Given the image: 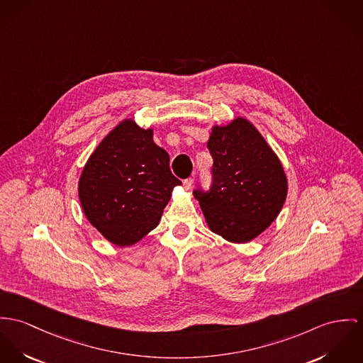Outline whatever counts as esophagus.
I'll use <instances>...</instances> for the list:
<instances>
[{
    "label": "esophagus",
    "mask_w": 363,
    "mask_h": 363,
    "mask_svg": "<svg viewBox=\"0 0 363 363\" xmlns=\"http://www.w3.org/2000/svg\"><path fill=\"white\" fill-rule=\"evenodd\" d=\"M192 185H194V178H188V179L184 181V188H185L186 191H189V189L192 188Z\"/></svg>",
    "instance_id": "obj_1"
}]
</instances>
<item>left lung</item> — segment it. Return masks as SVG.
Wrapping results in <instances>:
<instances>
[{
    "mask_svg": "<svg viewBox=\"0 0 363 363\" xmlns=\"http://www.w3.org/2000/svg\"><path fill=\"white\" fill-rule=\"evenodd\" d=\"M213 186L195 191L208 229L230 243H249L277 220L289 184L278 155L254 124L235 117L213 125Z\"/></svg>",
    "mask_w": 363,
    "mask_h": 363,
    "instance_id": "1",
    "label": "left lung"
}]
</instances>
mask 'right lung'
I'll return each mask as SVG.
<instances>
[{"label": "right lung", "mask_w": 363, "mask_h": 363, "mask_svg": "<svg viewBox=\"0 0 363 363\" xmlns=\"http://www.w3.org/2000/svg\"><path fill=\"white\" fill-rule=\"evenodd\" d=\"M181 185L153 130L121 120L88 157L79 199L89 223L113 245L127 247L153 230L172 191Z\"/></svg>", "instance_id": "1"}]
</instances>
